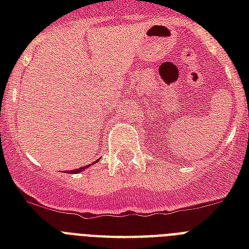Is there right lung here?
I'll return each mask as SVG.
<instances>
[{
	"label": "right lung",
	"instance_id": "right-lung-1",
	"mask_svg": "<svg viewBox=\"0 0 249 249\" xmlns=\"http://www.w3.org/2000/svg\"><path fill=\"white\" fill-rule=\"evenodd\" d=\"M94 163H97V161H94ZM91 163V164H94ZM89 168V165H85V166H81V168H79V169H73V170H70V173L72 174H75V173H80V172H83V170L88 169Z\"/></svg>",
	"mask_w": 249,
	"mask_h": 249
}]
</instances>
